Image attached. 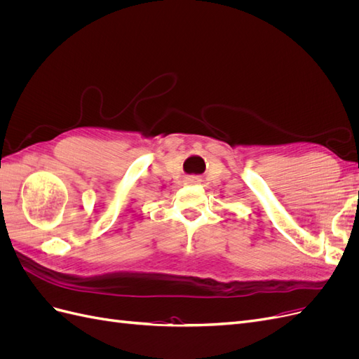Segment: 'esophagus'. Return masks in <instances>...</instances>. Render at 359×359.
Returning <instances> with one entry per match:
<instances>
[{
  "mask_svg": "<svg viewBox=\"0 0 359 359\" xmlns=\"http://www.w3.org/2000/svg\"><path fill=\"white\" fill-rule=\"evenodd\" d=\"M189 180H190V181H198V180H199V178H196V177H190V178H189Z\"/></svg>",
  "mask_w": 359,
  "mask_h": 359,
  "instance_id": "obj_1",
  "label": "esophagus"
}]
</instances>
